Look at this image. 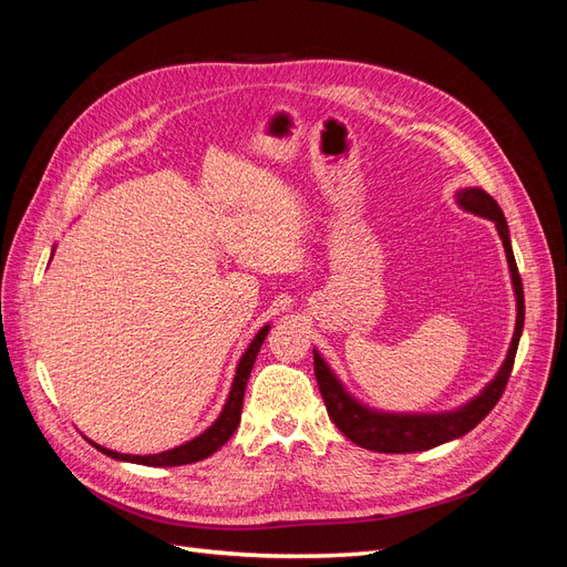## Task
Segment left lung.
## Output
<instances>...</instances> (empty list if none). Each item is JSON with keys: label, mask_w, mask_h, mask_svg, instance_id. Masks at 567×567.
Instances as JSON below:
<instances>
[{"label": "left lung", "mask_w": 567, "mask_h": 567, "mask_svg": "<svg viewBox=\"0 0 567 567\" xmlns=\"http://www.w3.org/2000/svg\"><path fill=\"white\" fill-rule=\"evenodd\" d=\"M456 203L463 210L492 219L496 225V231L502 236L508 269H511L513 293H516V305H518L516 331H513L508 354L504 359L499 373L494 375V381L466 406H461L456 411H442V414H385V411H373L362 402H357L336 379L329 364L321 359V354L315 352V375H317L326 411H329L331 421L338 425V431L364 450L383 452V454L423 452L466 435L489 414V411L496 406V402L502 400L506 383L511 379L513 362H516L518 342L523 333V323H525V296H523V281L518 274L516 257H513V248H511L506 217L499 208V203H496L487 192H483V188H461L456 194Z\"/></svg>", "instance_id": "left-lung-1"}]
</instances>
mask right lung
<instances>
[{
  "instance_id": "right-lung-1",
  "label": "right lung",
  "mask_w": 567,
  "mask_h": 567,
  "mask_svg": "<svg viewBox=\"0 0 567 567\" xmlns=\"http://www.w3.org/2000/svg\"><path fill=\"white\" fill-rule=\"evenodd\" d=\"M267 333H269V326H265V329H260V333H257V336L252 338L248 350H246L244 357H241V362H238V367H236V375H234L231 392H229L225 409H221V414L217 416V421L208 427V431H203L198 437L179 444V447H175V450H167V452H161V454H148V456L120 454V452L101 447V444H96V442H92V440H90V442L94 444V447H96L99 452H104V454L111 456V458L130 461V463H142V466H186V463L208 458L210 454H215V452L221 447V444H225V442L236 433L238 421H241L246 383H248V379H250L255 357H257V352H260Z\"/></svg>"
}]
</instances>
